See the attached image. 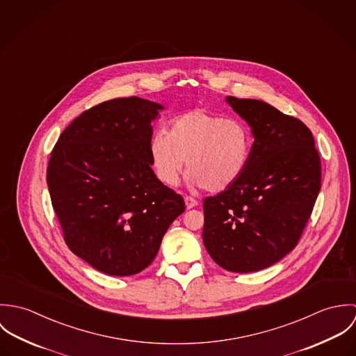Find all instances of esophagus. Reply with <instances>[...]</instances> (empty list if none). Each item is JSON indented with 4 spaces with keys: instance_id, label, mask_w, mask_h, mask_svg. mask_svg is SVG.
I'll return each mask as SVG.
<instances>
[{
    "instance_id": "esophagus-1",
    "label": "esophagus",
    "mask_w": 356,
    "mask_h": 356,
    "mask_svg": "<svg viewBox=\"0 0 356 356\" xmlns=\"http://www.w3.org/2000/svg\"><path fill=\"white\" fill-rule=\"evenodd\" d=\"M185 204H186V208H193V207L199 205V202L195 197H192V196H186L185 197Z\"/></svg>"
}]
</instances>
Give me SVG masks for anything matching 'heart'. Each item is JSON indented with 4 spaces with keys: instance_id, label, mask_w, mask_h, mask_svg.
<instances>
[{
    "instance_id": "heart-1",
    "label": "heart",
    "mask_w": 356,
    "mask_h": 356,
    "mask_svg": "<svg viewBox=\"0 0 356 356\" xmlns=\"http://www.w3.org/2000/svg\"><path fill=\"white\" fill-rule=\"evenodd\" d=\"M252 152L254 133L245 122L204 109L177 116L168 131L154 134L149 144L153 171L163 184L177 185L186 160L188 179L209 192L233 186L247 171Z\"/></svg>"
}]
</instances>
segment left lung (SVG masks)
I'll use <instances>...</instances> for the list:
<instances>
[{
  "instance_id": "left-lung-1",
  "label": "left lung",
  "mask_w": 356,
  "mask_h": 356,
  "mask_svg": "<svg viewBox=\"0 0 356 356\" xmlns=\"http://www.w3.org/2000/svg\"><path fill=\"white\" fill-rule=\"evenodd\" d=\"M226 102L251 126L254 152L233 186L204 200L203 243L225 270L252 273L298 245L321 191V159L298 118L260 100Z\"/></svg>"
}]
</instances>
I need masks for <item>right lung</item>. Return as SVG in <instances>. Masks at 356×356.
I'll use <instances>...</instances> for the list:
<instances>
[{"instance_id": "obj_1", "label": "right lung", "mask_w": 356, "mask_h": 356, "mask_svg": "<svg viewBox=\"0 0 356 356\" xmlns=\"http://www.w3.org/2000/svg\"><path fill=\"white\" fill-rule=\"evenodd\" d=\"M160 109L140 97L102 102L74 119L51 151L47 181L64 241L108 275L147 268L185 211L182 196L157 179L151 164Z\"/></svg>"}]
</instances>
